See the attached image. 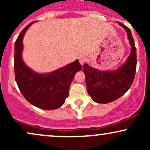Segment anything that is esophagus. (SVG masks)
I'll list each match as a JSON object with an SVG mask.
<instances>
[{"instance_id": "34e87169", "label": "esophagus", "mask_w": 150, "mask_h": 150, "mask_svg": "<svg viewBox=\"0 0 150 150\" xmlns=\"http://www.w3.org/2000/svg\"><path fill=\"white\" fill-rule=\"evenodd\" d=\"M79 61H80V63L81 65H84V63H85L86 58L85 57H80L79 58Z\"/></svg>"}]
</instances>
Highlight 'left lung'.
<instances>
[{
  "label": "left lung",
  "mask_w": 150,
  "mask_h": 150,
  "mask_svg": "<svg viewBox=\"0 0 150 150\" xmlns=\"http://www.w3.org/2000/svg\"><path fill=\"white\" fill-rule=\"evenodd\" d=\"M126 31L131 51L123 65L114 71H101L87 63L83 65L87 92L97 103L106 104L123 96L132 85L135 78L137 56L135 42L128 27L118 22Z\"/></svg>",
  "instance_id": "obj_1"
}]
</instances>
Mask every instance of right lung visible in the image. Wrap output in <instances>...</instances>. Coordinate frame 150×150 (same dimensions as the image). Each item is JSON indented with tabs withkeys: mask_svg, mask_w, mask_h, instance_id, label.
Instances as JSON below:
<instances>
[{
	"mask_svg": "<svg viewBox=\"0 0 150 150\" xmlns=\"http://www.w3.org/2000/svg\"><path fill=\"white\" fill-rule=\"evenodd\" d=\"M34 22L24 28L15 42V81L23 97L30 104L42 109H56L65 103L75 73L82 67L77 60L48 74H39L30 69L22 58V39L26 31Z\"/></svg>",
	"mask_w": 150,
	"mask_h": 150,
	"instance_id": "add662e5",
	"label": "right lung"
}]
</instances>
